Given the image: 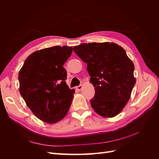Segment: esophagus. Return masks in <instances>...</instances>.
I'll return each instance as SVG.
<instances>
[{
    "label": "esophagus",
    "mask_w": 159,
    "mask_h": 159,
    "mask_svg": "<svg viewBox=\"0 0 159 159\" xmlns=\"http://www.w3.org/2000/svg\"><path fill=\"white\" fill-rule=\"evenodd\" d=\"M82 88H83V85H80L77 86V87H76V89H78V91H81V89H82Z\"/></svg>",
    "instance_id": "obj_1"
}]
</instances>
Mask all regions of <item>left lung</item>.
Returning <instances> with one entry per match:
<instances>
[{
	"instance_id": "left-lung-1",
	"label": "left lung",
	"mask_w": 159,
	"mask_h": 159,
	"mask_svg": "<svg viewBox=\"0 0 159 159\" xmlns=\"http://www.w3.org/2000/svg\"><path fill=\"white\" fill-rule=\"evenodd\" d=\"M74 51L87 63L95 95L90 100L95 111L113 117L127 103L136 82L134 66L122 47L111 42L84 43Z\"/></svg>"
}]
</instances>
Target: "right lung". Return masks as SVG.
Segmentation results:
<instances>
[{
  "instance_id": "right-lung-1",
  "label": "right lung",
  "mask_w": 159,
  "mask_h": 159,
  "mask_svg": "<svg viewBox=\"0 0 159 159\" xmlns=\"http://www.w3.org/2000/svg\"><path fill=\"white\" fill-rule=\"evenodd\" d=\"M73 48L56 46L33 52L18 74L20 95L27 106L41 121L55 123L68 113L74 89L66 83L63 66Z\"/></svg>"
}]
</instances>
